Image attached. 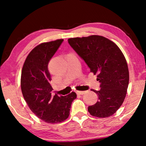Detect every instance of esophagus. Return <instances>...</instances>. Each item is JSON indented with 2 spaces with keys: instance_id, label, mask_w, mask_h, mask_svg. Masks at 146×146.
I'll return each instance as SVG.
<instances>
[{
  "instance_id": "obj_1",
  "label": "esophagus",
  "mask_w": 146,
  "mask_h": 146,
  "mask_svg": "<svg viewBox=\"0 0 146 146\" xmlns=\"http://www.w3.org/2000/svg\"><path fill=\"white\" fill-rule=\"evenodd\" d=\"M86 91H76V94L77 95H84V94L85 93Z\"/></svg>"
}]
</instances>
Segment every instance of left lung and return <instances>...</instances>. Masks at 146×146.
I'll list each match as a JSON object with an SVG mask.
<instances>
[{
	"label": "left lung",
	"instance_id": "obj_1",
	"mask_svg": "<svg viewBox=\"0 0 146 146\" xmlns=\"http://www.w3.org/2000/svg\"><path fill=\"white\" fill-rule=\"evenodd\" d=\"M68 43L84 60L91 72L97 74L100 83L97 94L98 101L88 107L93 117L112 116L122 104L129 84V70L122 51L113 41L104 36L90 35L68 39Z\"/></svg>",
	"mask_w": 146,
	"mask_h": 146
}]
</instances>
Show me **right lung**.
Here are the masks:
<instances>
[{"instance_id": "1", "label": "right lung", "mask_w": 146, "mask_h": 146, "mask_svg": "<svg viewBox=\"0 0 146 146\" xmlns=\"http://www.w3.org/2000/svg\"><path fill=\"white\" fill-rule=\"evenodd\" d=\"M63 39L43 42L34 48L24 62L21 86L24 100L36 117L49 123L63 122L70 115L76 94L53 96L51 75L48 68L49 60L57 51Z\"/></svg>"}]
</instances>
